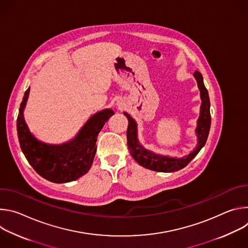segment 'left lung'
<instances>
[{
	"label": "left lung",
	"mask_w": 248,
	"mask_h": 248,
	"mask_svg": "<svg viewBox=\"0 0 248 248\" xmlns=\"http://www.w3.org/2000/svg\"><path fill=\"white\" fill-rule=\"evenodd\" d=\"M194 78L197 81L198 88L200 90L201 106H200V115L197 121V127L195 129L197 134L198 142L195 149L189 153L187 156L183 158H172L169 156H163L155 154L139 143L137 139V124L135 121L126 113H124L128 120V126L126 131L127 147L133 157V159L140 165L146 169L155 171L162 172H170L180 170L189 164V162L199 153L201 148L205 145L206 140L211 126V115H210V100L208 91L203 82V77L199 72L194 73Z\"/></svg>",
	"instance_id": "8db88e82"
}]
</instances>
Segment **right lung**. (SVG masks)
Masks as SVG:
<instances>
[{
	"mask_svg": "<svg viewBox=\"0 0 248 248\" xmlns=\"http://www.w3.org/2000/svg\"><path fill=\"white\" fill-rule=\"evenodd\" d=\"M28 95L29 88L24 93L16 121L17 136L25 158L47 181L63 184L78 180L91 168L97 149V136L114 111L106 109L96 113L73 140L60 145H50L35 138L27 127L23 110Z\"/></svg>",
	"mask_w": 248,
	"mask_h": 248,
	"instance_id": "right-lung-1",
	"label": "right lung"
}]
</instances>
